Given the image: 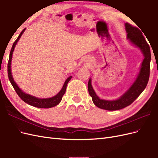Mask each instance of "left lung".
I'll return each mask as SVG.
<instances>
[{"label":"left lung","instance_id":"8db88e82","mask_svg":"<svg viewBox=\"0 0 158 158\" xmlns=\"http://www.w3.org/2000/svg\"><path fill=\"white\" fill-rule=\"evenodd\" d=\"M125 27L128 39L131 41L132 44L139 47L144 56L140 73L135 83L125 94H123V96L114 101H107V100L99 99L92 86L91 79L89 80L88 84V92L92 98L94 103L99 108L108 110V111H115V110L121 109L130 106L146 88L150 78L151 60L150 46L145 40L144 35H142V32L138 27L133 26L129 23H125Z\"/></svg>","mask_w":158,"mask_h":158}]
</instances>
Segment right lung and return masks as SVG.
<instances>
[{
	"label": "right lung",
	"mask_w": 158,
	"mask_h": 158,
	"mask_svg": "<svg viewBox=\"0 0 158 158\" xmlns=\"http://www.w3.org/2000/svg\"><path fill=\"white\" fill-rule=\"evenodd\" d=\"M26 29V28H25ZM25 29H23L22 32L20 33V35L18 37L16 40L14 42V44L12 45V49L10 52V56H9V59L8 62V78L11 84L12 85V86L14 89H15L16 94L18 95V96L20 97L23 102H26V103L30 105L31 106L38 107V108H51L52 107H55L58 105L60 101L62 98H63V95L66 92V85H67L68 82L71 79L72 76H70L65 81V82L63 85V88L61 89V90L59 92V94H57L55 96L51 98H47V99H40V98H37L35 97L31 96V95L23 93L22 91L18 87V85L16 84V83L14 82V81L13 80V78L11 74V70H10V64H11V59H12V52L14 51V47H15L17 42L18 41L19 39H20V37L22 36V33L23 31H25Z\"/></svg>",
	"instance_id": "add662e5"
}]
</instances>
